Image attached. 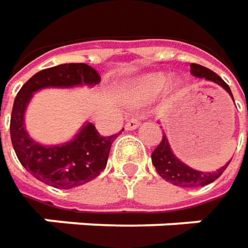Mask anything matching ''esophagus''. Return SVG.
Masks as SVG:
<instances>
[{
	"label": "esophagus",
	"instance_id": "obj_1",
	"mask_svg": "<svg viewBox=\"0 0 248 248\" xmlns=\"http://www.w3.org/2000/svg\"><path fill=\"white\" fill-rule=\"evenodd\" d=\"M139 124H140V121H139L137 118H129V119L126 121L124 127H126L127 130H133V129L139 127Z\"/></svg>",
	"mask_w": 248,
	"mask_h": 248
}]
</instances>
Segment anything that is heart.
Here are the masks:
<instances>
[{
	"instance_id": "b5f03b06",
	"label": "heart",
	"mask_w": 248,
	"mask_h": 248,
	"mask_svg": "<svg viewBox=\"0 0 248 248\" xmlns=\"http://www.w3.org/2000/svg\"><path fill=\"white\" fill-rule=\"evenodd\" d=\"M167 77L163 74H155V75H151L148 77L145 82H144V86H142V92L144 94H154L159 90H162L166 86Z\"/></svg>"
}]
</instances>
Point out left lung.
Here are the masks:
<instances>
[{
  "instance_id": "obj_1",
  "label": "left lung",
  "mask_w": 248,
  "mask_h": 248,
  "mask_svg": "<svg viewBox=\"0 0 248 248\" xmlns=\"http://www.w3.org/2000/svg\"><path fill=\"white\" fill-rule=\"evenodd\" d=\"M191 74L195 75V77H198V78H203V79H207V81L216 82V83H218L219 86H222L232 96V92L229 89V86L218 77L217 74L213 73L209 68H206V67H203L201 64H196V63H192L191 64ZM232 98H233V96H232ZM151 159H152V165L155 166L158 174L163 180L171 183L173 185L181 186V188H198V186H203V185L213 183V181H216L218 177L224 173V170L231 163V160H229L225 166H222L219 170L214 171V173H203V171L193 170V169L188 167L186 165H184L181 160H178V159L175 158L174 154L171 152V148L169 145V141H167V137L165 134H163L162 141L159 142L158 147L152 152Z\"/></svg>"
}]
</instances>
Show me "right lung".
Listing matches in <instances>:
<instances>
[{
	"label": "right lung",
	"mask_w": 248,
	"mask_h": 248,
	"mask_svg": "<svg viewBox=\"0 0 248 248\" xmlns=\"http://www.w3.org/2000/svg\"><path fill=\"white\" fill-rule=\"evenodd\" d=\"M100 75L85 63L50 67L32 75L15 98L11 116V140L23 167L37 180L59 189H70L96 178L107 166L111 144L116 134L104 137L88 124L71 141L45 147L32 141L24 129V111L34 92L42 88H71L96 85Z\"/></svg>",
	"instance_id": "right-lung-1"
}]
</instances>
